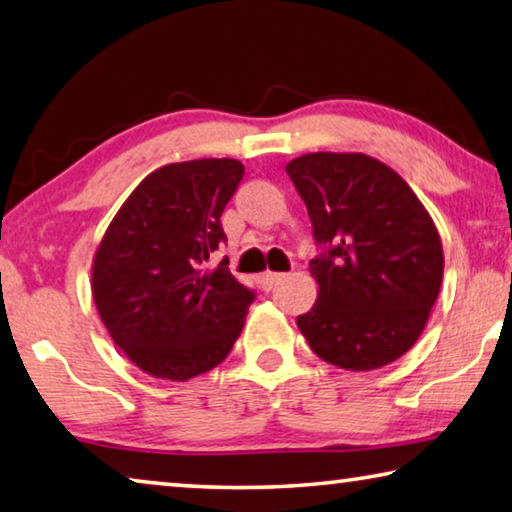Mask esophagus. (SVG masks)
I'll use <instances>...</instances> for the list:
<instances>
[{
  "instance_id": "esophagus-1",
  "label": "esophagus",
  "mask_w": 512,
  "mask_h": 512,
  "mask_svg": "<svg viewBox=\"0 0 512 512\" xmlns=\"http://www.w3.org/2000/svg\"><path fill=\"white\" fill-rule=\"evenodd\" d=\"M282 278H285V273H271V271H266V273L259 275V285H262L264 291H271L275 285H278V282H280Z\"/></svg>"
}]
</instances>
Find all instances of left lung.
I'll list each match as a JSON object with an SVG mask.
<instances>
[{"instance_id": "left-lung-1", "label": "left lung", "mask_w": 512, "mask_h": 512, "mask_svg": "<svg viewBox=\"0 0 512 512\" xmlns=\"http://www.w3.org/2000/svg\"><path fill=\"white\" fill-rule=\"evenodd\" d=\"M319 255V296L296 323L321 360L371 371L399 360L424 330L442 285L433 218L392 168L360 152H312L287 164Z\"/></svg>"}]
</instances>
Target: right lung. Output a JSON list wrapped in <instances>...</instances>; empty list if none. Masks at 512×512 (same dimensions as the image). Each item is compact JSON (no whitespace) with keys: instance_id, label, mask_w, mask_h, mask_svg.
<instances>
[{"instance_id":"1","label":"right lung","mask_w":512,"mask_h":512,"mask_svg":"<svg viewBox=\"0 0 512 512\" xmlns=\"http://www.w3.org/2000/svg\"><path fill=\"white\" fill-rule=\"evenodd\" d=\"M243 180L237 159L154 170L113 218L93 259V298L109 335L136 367L189 380L232 351L255 291L227 257L209 269L223 209Z\"/></svg>"}]
</instances>
